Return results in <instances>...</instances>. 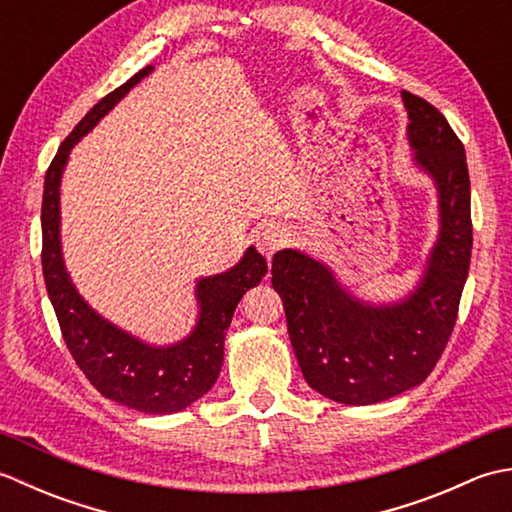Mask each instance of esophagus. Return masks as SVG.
<instances>
[{"label":"esophagus","mask_w":512,"mask_h":512,"mask_svg":"<svg viewBox=\"0 0 512 512\" xmlns=\"http://www.w3.org/2000/svg\"><path fill=\"white\" fill-rule=\"evenodd\" d=\"M288 237H290V233H288L286 226H281V224H268V226H264L262 231L257 233L259 253H262L266 259H270L281 246L288 242Z\"/></svg>","instance_id":"esophagus-1"}]
</instances>
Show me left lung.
<instances>
[{
  "label": "left lung",
  "instance_id": "obj_1",
  "mask_svg": "<svg viewBox=\"0 0 512 512\" xmlns=\"http://www.w3.org/2000/svg\"><path fill=\"white\" fill-rule=\"evenodd\" d=\"M416 165L438 189L440 233L409 297L374 306L350 295L332 270L301 250L273 257V288L303 378L343 405H374L420 385L449 343L469 277L473 224L466 154L436 107L402 92Z\"/></svg>",
  "mask_w": 512,
  "mask_h": 512
}]
</instances>
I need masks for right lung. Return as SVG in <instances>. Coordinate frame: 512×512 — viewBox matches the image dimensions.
I'll list each match as a JSON object with an SVG mask.
<instances>
[{
  "label": "right lung",
  "mask_w": 512,
  "mask_h": 512,
  "mask_svg": "<svg viewBox=\"0 0 512 512\" xmlns=\"http://www.w3.org/2000/svg\"><path fill=\"white\" fill-rule=\"evenodd\" d=\"M151 70L154 65H147L96 103L63 140L50 162L41 204V266L63 341L85 378L118 405L143 413H176L187 409L215 385L233 312L246 290L257 286L268 273L266 259L250 246L242 262L231 270L202 277L195 286L200 314L193 332L178 343L156 347L116 328L83 301L63 266L59 233V189L70 149Z\"/></svg>",
  "instance_id": "add662e5"
}]
</instances>
